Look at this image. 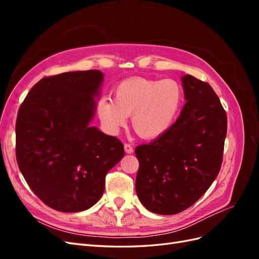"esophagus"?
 <instances>
[{"mask_svg":"<svg viewBox=\"0 0 259 259\" xmlns=\"http://www.w3.org/2000/svg\"><path fill=\"white\" fill-rule=\"evenodd\" d=\"M124 150L126 153H132L133 152V147L130 144H125L124 145Z\"/></svg>","mask_w":259,"mask_h":259,"instance_id":"obj_1","label":"esophagus"}]
</instances>
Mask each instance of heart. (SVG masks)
<instances>
[{
    "label": "heart",
    "instance_id": "b5f03b06",
    "mask_svg": "<svg viewBox=\"0 0 259 259\" xmlns=\"http://www.w3.org/2000/svg\"><path fill=\"white\" fill-rule=\"evenodd\" d=\"M183 103L184 90L177 81L135 76L116 85L114 99H100L97 113L110 134H116L132 115L136 134L145 139H155L173 126Z\"/></svg>",
    "mask_w": 259,
    "mask_h": 259
}]
</instances>
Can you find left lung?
Masks as SVG:
<instances>
[{
	"label": "left lung",
	"mask_w": 259,
	"mask_h": 259,
	"mask_svg": "<svg viewBox=\"0 0 259 259\" xmlns=\"http://www.w3.org/2000/svg\"><path fill=\"white\" fill-rule=\"evenodd\" d=\"M187 100L163 136L138 146L136 192L155 214L174 215L194 204L221 170L227 115L211 86L192 75L182 77Z\"/></svg>",
	"instance_id": "obj_1"
}]
</instances>
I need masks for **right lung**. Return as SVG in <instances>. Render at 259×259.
Returning <instances> with one entry per match:
<instances>
[{
  "label": "right lung",
  "mask_w": 259,
  "mask_h": 259,
  "mask_svg": "<svg viewBox=\"0 0 259 259\" xmlns=\"http://www.w3.org/2000/svg\"><path fill=\"white\" fill-rule=\"evenodd\" d=\"M103 80L98 70L45 76L19 108V169L36 197L56 210L75 213L96 204L107 173L124 156L119 139L90 126Z\"/></svg>",
  "instance_id": "right-lung-1"
}]
</instances>
